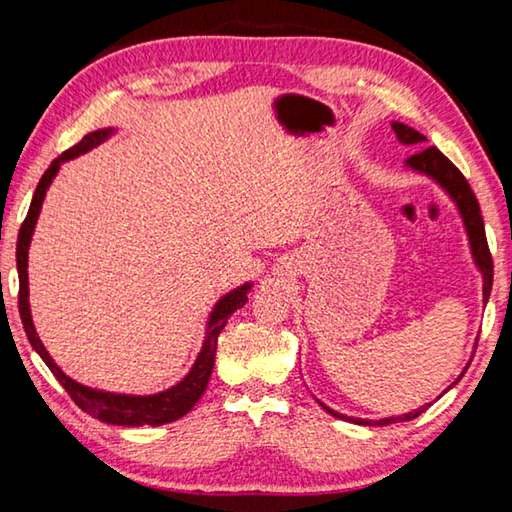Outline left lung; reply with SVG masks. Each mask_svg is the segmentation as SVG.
Listing matches in <instances>:
<instances>
[{"instance_id":"8db88e82","label":"left lung","mask_w":512,"mask_h":512,"mask_svg":"<svg viewBox=\"0 0 512 512\" xmlns=\"http://www.w3.org/2000/svg\"><path fill=\"white\" fill-rule=\"evenodd\" d=\"M393 131L397 135V140L400 144H422L427 142V137L422 133L415 131V128L402 124V121H393ZM406 169H411L415 173H420V176H427L429 180H433L443 192L452 198L458 214H461V221L465 225V232H467V241H470V253H472V262L474 266L479 268L481 273V280H483V305H488V298H490V291H492V257H490V250H488V241H485V228H483V216H481V207L476 203V196L467 185V180L461 171H458L452 162H449L443 153H440L436 146H429V149H420L411 158H406L404 162ZM476 341H479V336H476ZM470 368V363L463 368L461 375L456 377V381H452L454 388L461 377L465 375V370ZM447 388V391H449ZM445 391V393H447ZM318 404L323 406V409L334 415V418L339 420H348L354 424H363V427H384V424H393V422H406V420H413L418 418L420 413L427 411L429 404L420 406V409H415L411 413H404V415H391V418H379V420H363V418H350V415H343L339 411L329 409L327 404H323L318 400Z\"/></svg>"}]
</instances>
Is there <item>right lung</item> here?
<instances>
[{
    "label": "right lung",
    "mask_w": 512,
    "mask_h": 512,
    "mask_svg": "<svg viewBox=\"0 0 512 512\" xmlns=\"http://www.w3.org/2000/svg\"><path fill=\"white\" fill-rule=\"evenodd\" d=\"M115 133H117V128H99V131L88 133L79 144H74L72 149L60 153L58 158L49 164L45 176L40 178L36 194H33L27 219H24L20 235H17L15 257H17V275H20V298H17V305H20V318H22L24 332H27L33 350L40 354V359L47 363V368L54 372V377L60 381V384H63L69 397L79 404L81 411H85L88 415H92V418H97L101 422L119 424V427H144V424L160 427V424H167V422L183 418V415L192 411L194 404L201 400V395L205 393L207 381H210L212 368H214L216 341H219L221 329L228 325V318L235 314L239 307L246 305L248 293H250V289H253V282H244L241 287L232 289L225 293V296H221V300H216V305L212 307L210 316H207L205 339L201 345V352H198V357L194 361V366L189 368L187 375L180 379L178 384H173L171 388H167V391H160L153 395H126V393L99 391V388H90L85 384H79V381L67 377L65 372L58 368V363L51 359V354L47 352L45 345H42L40 336L36 332V325H33V318H31L29 271H27L31 237H33V230H36L38 216L42 210V201H45L49 185L54 183L60 164L92 151L94 146H99L101 142L110 140Z\"/></svg>",
    "instance_id": "add662e5"
}]
</instances>
